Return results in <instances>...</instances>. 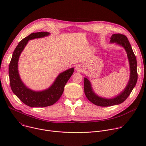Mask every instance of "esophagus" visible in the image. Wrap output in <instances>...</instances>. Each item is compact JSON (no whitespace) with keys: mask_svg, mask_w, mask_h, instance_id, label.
Returning a JSON list of instances; mask_svg holds the SVG:
<instances>
[{"mask_svg":"<svg viewBox=\"0 0 146 146\" xmlns=\"http://www.w3.org/2000/svg\"><path fill=\"white\" fill-rule=\"evenodd\" d=\"M76 71L77 72H82L83 70H84V68H83V67L80 65H77L76 66Z\"/></svg>","mask_w":146,"mask_h":146,"instance_id":"34e87169","label":"esophagus"}]
</instances>
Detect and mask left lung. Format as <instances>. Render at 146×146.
Returning <instances> with one entry per match:
<instances>
[{"mask_svg":"<svg viewBox=\"0 0 146 146\" xmlns=\"http://www.w3.org/2000/svg\"><path fill=\"white\" fill-rule=\"evenodd\" d=\"M110 43H115V44L121 46L125 50L129 64L130 76L125 88L118 95L112 98H103L98 95L94 91L88 77H86L84 78V90L86 97L94 105L102 107L117 105L123 102L131 93L137 80L136 58L127 36L119 33L112 35L110 37Z\"/></svg>","mask_w":146,"mask_h":146,"instance_id":"8db88e82","label":"left lung"}]
</instances>
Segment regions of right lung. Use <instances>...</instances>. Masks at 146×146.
<instances>
[{"label":"right lung","mask_w":146,"mask_h":146,"mask_svg":"<svg viewBox=\"0 0 146 146\" xmlns=\"http://www.w3.org/2000/svg\"><path fill=\"white\" fill-rule=\"evenodd\" d=\"M47 32L33 33L23 38L14 50L9 68L10 87L13 93L26 105L32 108H44L54 105L63 94L64 87L73 73L70 68L59 74L52 84L42 91H34L23 82L18 72V60L21 54L30 40L49 36Z\"/></svg>","instance_id":"right-lung-1"}]
</instances>
